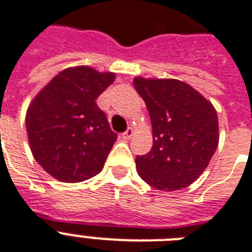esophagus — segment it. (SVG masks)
<instances>
[{
  "instance_id": "obj_1",
  "label": "esophagus",
  "mask_w": 252,
  "mask_h": 252,
  "mask_svg": "<svg viewBox=\"0 0 252 252\" xmlns=\"http://www.w3.org/2000/svg\"><path fill=\"white\" fill-rule=\"evenodd\" d=\"M134 134H135L134 128L128 127L127 130H126V132H124V134H122V138H124V139H130V138H132V135H134Z\"/></svg>"
}]
</instances>
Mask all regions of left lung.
Listing matches in <instances>:
<instances>
[{
	"instance_id": "1",
	"label": "left lung",
	"mask_w": 252,
	"mask_h": 252,
	"mask_svg": "<svg viewBox=\"0 0 252 252\" xmlns=\"http://www.w3.org/2000/svg\"><path fill=\"white\" fill-rule=\"evenodd\" d=\"M152 121L153 145L138 156V174L152 188L174 192L201 176L219 144V121L213 103L175 78L135 77Z\"/></svg>"
}]
</instances>
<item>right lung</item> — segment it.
Returning <instances> with one entry per match:
<instances>
[{
	"label": "right lung",
	"mask_w": 252,
	"mask_h": 252,
	"mask_svg": "<svg viewBox=\"0 0 252 252\" xmlns=\"http://www.w3.org/2000/svg\"><path fill=\"white\" fill-rule=\"evenodd\" d=\"M114 78L113 72L69 66L29 104L26 114L29 147L38 165L56 180L85 182L103 170L117 134L95 100Z\"/></svg>",
	"instance_id": "1"
}]
</instances>
